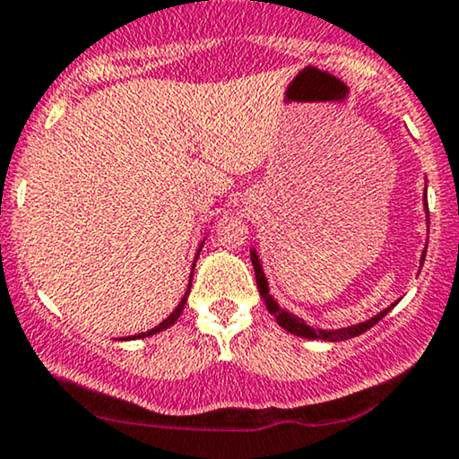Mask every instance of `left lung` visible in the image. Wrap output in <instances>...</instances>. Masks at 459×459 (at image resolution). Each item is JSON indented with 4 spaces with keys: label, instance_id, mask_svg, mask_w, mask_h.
Wrapping results in <instances>:
<instances>
[{
    "label": "left lung",
    "instance_id": "1",
    "mask_svg": "<svg viewBox=\"0 0 459 459\" xmlns=\"http://www.w3.org/2000/svg\"><path fill=\"white\" fill-rule=\"evenodd\" d=\"M426 205H428V199H426ZM423 258H426V254L421 256V264H423ZM252 264H254V273H256V283H258V292L260 297H263L266 309H269L273 316H275L277 324H280L281 328H286L288 333L297 334V336H303V339H322V341H345V339H351V336H358L362 333H367L368 328H373L377 322L381 320V317L387 316V311H392V307H387L385 311H381L379 316L370 317V320L358 324V326H347V328H339V330H316L311 326H307L303 320H299V317H294L292 313L280 309V305L273 300V297L269 294V286H266V280H264V273H263V266L258 263V256L256 252L252 249Z\"/></svg>",
    "mask_w": 459,
    "mask_h": 459
}]
</instances>
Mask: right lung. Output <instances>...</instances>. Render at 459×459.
Returning a JSON list of instances; mask_svg holds the SVG:
<instances>
[{
    "mask_svg": "<svg viewBox=\"0 0 459 459\" xmlns=\"http://www.w3.org/2000/svg\"><path fill=\"white\" fill-rule=\"evenodd\" d=\"M193 269H195V264H193ZM188 294H190V283H188V290H186V294H184V299L179 300V305L176 307V311L171 313L169 317H167V320H162L159 326L156 328H152V330H148V333H142V334H135L133 336V339H146V336H152V334H156V333H160V330H165V328H169V326H173V324L178 322V317L182 316V311H184V305H186V299H188Z\"/></svg>",
    "mask_w": 459,
    "mask_h": 459,
    "instance_id": "right-lung-1",
    "label": "right lung"
}]
</instances>
